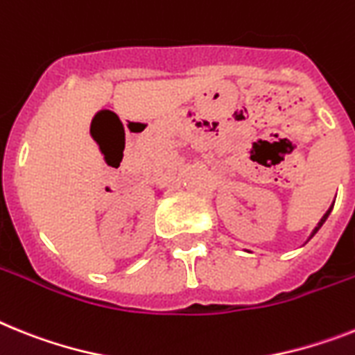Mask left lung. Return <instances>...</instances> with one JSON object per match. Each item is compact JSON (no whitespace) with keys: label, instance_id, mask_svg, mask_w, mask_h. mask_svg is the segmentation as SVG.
I'll return each mask as SVG.
<instances>
[{"label":"left lung","instance_id":"obj_1","mask_svg":"<svg viewBox=\"0 0 355 355\" xmlns=\"http://www.w3.org/2000/svg\"><path fill=\"white\" fill-rule=\"evenodd\" d=\"M330 211H332V205H330V209H329V211H327V213H324V214H323V216H321V220H320V222H318V225H315V227H314V231H312L311 238H312V236H314V234H315V233H318V231H320V229H321V225H323V223H324V220L329 218V214H330ZM311 238H309V240H311Z\"/></svg>","mask_w":355,"mask_h":355}]
</instances>
